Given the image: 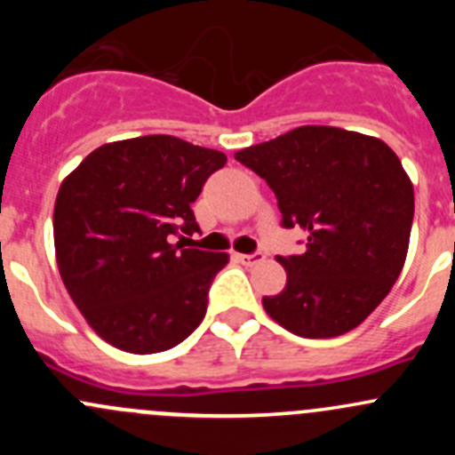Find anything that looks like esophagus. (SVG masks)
Masks as SVG:
<instances>
[{"instance_id": "esophagus-1", "label": "esophagus", "mask_w": 455, "mask_h": 455, "mask_svg": "<svg viewBox=\"0 0 455 455\" xmlns=\"http://www.w3.org/2000/svg\"><path fill=\"white\" fill-rule=\"evenodd\" d=\"M237 259L242 261V264H246V266H253V264H257V261H261L264 259V253H251V255H244V253H237L235 255Z\"/></svg>"}]
</instances>
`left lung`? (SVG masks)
I'll use <instances>...</instances> for the list:
<instances>
[{
	"mask_svg": "<svg viewBox=\"0 0 455 455\" xmlns=\"http://www.w3.org/2000/svg\"><path fill=\"white\" fill-rule=\"evenodd\" d=\"M277 196L282 224L308 233L277 257L286 286L264 310L297 337L330 339L363 323L387 297L410 249L414 187L380 139L304 125L237 151Z\"/></svg>",
	"mask_w": 455,
	"mask_h": 455,
	"instance_id": "8db88e82",
	"label": "left lung"
}]
</instances>
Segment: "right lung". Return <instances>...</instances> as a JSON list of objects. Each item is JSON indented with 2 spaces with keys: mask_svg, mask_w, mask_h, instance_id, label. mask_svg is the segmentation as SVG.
<instances>
[{
  "mask_svg": "<svg viewBox=\"0 0 455 455\" xmlns=\"http://www.w3.org/2000/svg\"><path fill=\"white\" fill-rule=\"evenodd\" d=\"M222 151L176 136L100 145L61 182L54 251L72 301L96 334L132 355L185 341L206 315L227 253L191 249V211ZM180 239V243H176Z\"/></svg>",
  "mask_w": 455,
  "mask_h": 455,
  "instance_id": "1",
  "label": "right lung"
}]
</instances>
